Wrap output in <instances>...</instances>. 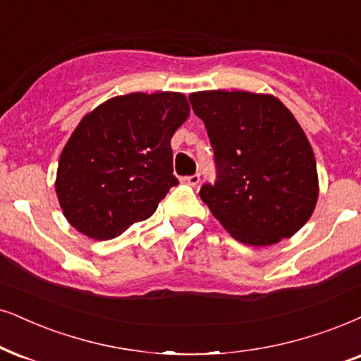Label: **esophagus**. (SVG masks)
<instances>
[{
    "instance_id": "34e87169",
    "label": "esophagus",
    "mask_w": 361,
    "mask_h": 361,
    "mask_svg": "<svg viewBox=\"0 0 361 361\" xmlns=\"http://www.w3.org/2000/svg\"><path fill=\"white\" fill-rule=\"evenodd\" d=\"M181 181H183V183H186V185H190V186H196L200 183V175L185 176V178H181Z\"/></svg>"
}]
</instances>
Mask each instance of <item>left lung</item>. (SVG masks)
<instances>
[{
    "label": "left lung",
    "mask_w": 361,
    "mask_h": 361,
    "mask_svg": "<svg viewBox=\"0 0 361 361\" xmlns=\"http://www.w3.org/2000/svg\"><path fill=\"white\" fill-rule=\"evenodd\" d=\"M214 152L216 183L200 196L235 240L270 246L310 220L318 200L312 145L273 94L209 90L190 94Z\"/></svg>",
    "instance_id": "8db88e82"
}]
</instances>
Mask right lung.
<instances>
[{
	"label": "right lung",
	"mask_w": 361,
	"mask_h": 361,
	"mask_svg": "<svg viewBox=\"0 0 361 361\" xmlns=\"http://www.w3.org/2000/svg\"><path fill=\"white\" fill-rule=\"evenodd\" d=\"M190 116L183 93H130L83 116L59 157L54 190L73 228L120 236L152 216L171 186V136Z\"/></svg>",
	"instance_id": "1"
}]
</instances>
